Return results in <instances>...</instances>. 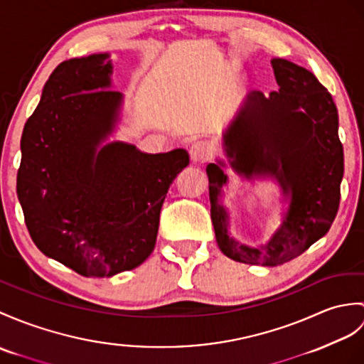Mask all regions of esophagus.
Masks as SVG:
<instances>
[{
	"label": "esophagus",
	"instance_id": "1",
	"mask_svg": "<svg viewBox=\"0 0 364 364\" xmlns=\"http://www.w3.org/2000/svg\"><path fill=\"white\" fill-rule=\"evenodd\" d=\"M189 155H191V159L193 164H200V163H205L206 159L209 158L210 155V150H209V146L206 142L203 141H197L193 142L191 149H189Z\"/></svg>",
	"mask_w": 364,
	"mask_h": 364
}]
</instances>
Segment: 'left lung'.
<instances>
[{"instance_id": "8db88e82", "label": "left lung", "mask_w": 364, "mask_h": 364, "mask_svg": "<svg viewBox=\"0 0 364 364\" xmlns=\"http://www.w3.org/2000/svg\"><path fill=\"white\" fill-rule=\"evenodd\" d=\"M279 91H250L222 134L228 164L247 181L273 178L287 208L269 239L250 247L231 237L223 205L226 163L206 166L210 218L226 257L276 267L293 260L324 237L340 206L344 154L333 99L306 68L273 58Z\"/></svg>"}]
</instances>
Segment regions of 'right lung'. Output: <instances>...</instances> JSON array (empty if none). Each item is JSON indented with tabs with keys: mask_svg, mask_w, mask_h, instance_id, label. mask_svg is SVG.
I'll list each match as a JSON object with an SVG mask.
<instances>
[{
	"mask_svg": "<svg viewBox=\"0 0 364 364\" xmlns=\"http://www.w3.org/2000/svg\"><path fill=\"white\" fill-rule=\"evenodd\" d=\"M112 74L107 53L55 68L24 124L16 175L33 243L87 277L133 269L151 255L166 193L189 164L184 149L144 154L108 142L124 105Z\"/></svg>",
	"mask_w": 364,
	"mask_h": 364,
	"instance_id": "obj_1",
	"label": "right lung"
}]
</instances>
